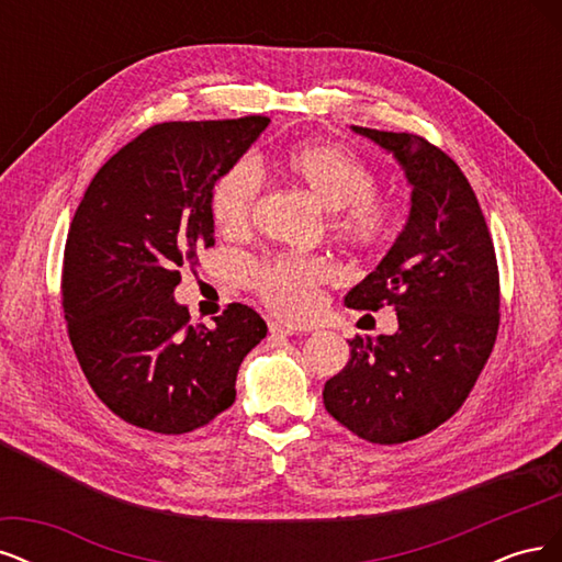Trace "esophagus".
Returning a JSON list of instances; mask_svg holds the SVG:
<instances>
[{
  "mask_svg": "<svg viewBox=\"0 0 562 562\" xmlns=\"http://www.w3.org/2000/svg\"><path fill=\"white\" fill-rule=\"evenodd\" d=\"M269 333H274V335H297V328L291 326V323H283V321H269Z\"/></svg>",
  "mask_w": 562,
  "mask_h": 562,
  "instance_id": "obj_1",
  "label": "esophagus"
}]
</instances>
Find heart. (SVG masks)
Masks as SVG:
<instances>
[{
	"instance_id": "1",
	"label": "heart",
	"mask_w": 562,
	"mask_h": 562,
	"mask_svg": "<svg viewBox=\"0 0 562 562\" xmlns=\"http://www.w3.org/2000/svg\"><path fill=\"white\" fill-rule=\"evenodd\" d=\"M279 171L330 211L328 227L356 250L380 248L398 225V206L378 192V171L353 149L304 140L281 149ZM262 192V171L255 159L241 157L217 173L209 192L213 223L225 234H241ZM330 277L328 265L312 255H281L248 267V283L271 310L288 318H310L318 307L316 288Z\"/></svg>"
}]
</instances>
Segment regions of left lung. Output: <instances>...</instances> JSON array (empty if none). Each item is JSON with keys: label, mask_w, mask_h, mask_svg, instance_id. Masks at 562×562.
I'll return each instance as SVG.
<instances>
[{"label": "left lung", "mask_w": 562, "mask_h": 562, "mask_svg": "<svg viewBox=\"0 0 562 562\" xmlns=\"http://www.w3.org/2000/svg\"><path fill=\"white\" fill-rule=\"evenodd\" d=\"M351 128L396 157L413 196L396 244L345 297L351 310L394 307L398 330L351 337L323 403L351 434L394 446L469 398L499 330V269L479 199L443 149L415 133Z\"/></svg>", "instance_id": "1"}]
</instances>
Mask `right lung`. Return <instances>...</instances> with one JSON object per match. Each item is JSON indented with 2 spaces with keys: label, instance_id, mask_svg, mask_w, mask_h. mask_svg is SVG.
<instances>
[{
  "label": "right lung",
  "instance_id": "add662e5",
  "mask_svg": "<svg viewBox=\"0 0 562 562\" xmlns=\"http://www.w3.org/2000/svg\"><path fill=\"white\" fill-rule=\"evenodd\" d=\"M267 124L252 114L149 126L105 161L77 206L60 281L67 335L95 396L133 427H206L234 403L244 356L267 335L241 302L206 328L173 300L180 269L215 246L213 180Z\"/></svg>",
  "mask_w": 562,
  "mask_h": 562
}]
</instances>
